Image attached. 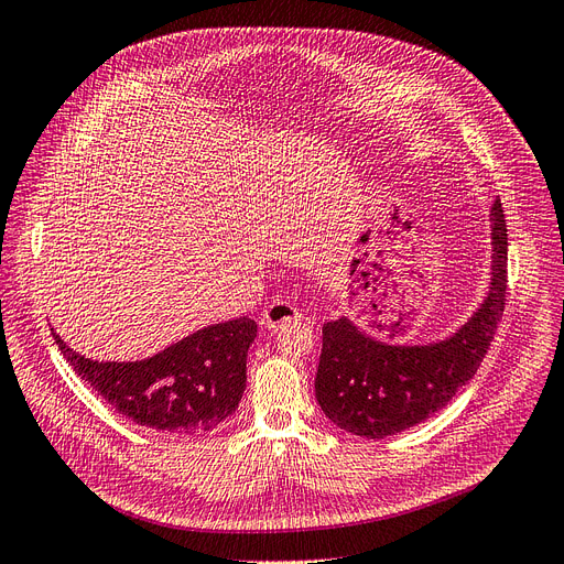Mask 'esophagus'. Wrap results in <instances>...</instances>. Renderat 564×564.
<instances>
[{"instance_id":"obj_1","label":"esophagus","mask_w":564,"mask_h":564,"mask_svg":"<svg viewBox=\"0 0 564 564\" xmlns=\"http://www.w3.org/2000/svg\"><path fill=\"white\" fill-rule=\"evenodd\" d=\"M300 318H302L300 308H295L290 302H271V304L262 311V321H260V323H262L267 329H274V327H279V325H283V323H288V321H300Z\"/></svg>"}]
</instances>
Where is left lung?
I'll return each instance as SVG.
<instances>
[{"mask_svg": "<svg viewBox=\"0 0 564 564\" xmlns=\"http://www.w3.org/2000/svg\"><path fill=\"white\" fill-rule=\"evenodd\" d=\"M490 288L451 337L434 344H388L348 316L323 325L316 400L337 427L383 440L444 409L486 358L507 297V223L502 202L490 212Z\"/></svg>", "mask_w": 564, "mask_h": 564, "instance_id": "1", "label": "left lung"}]
</instances>
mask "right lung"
Instances as JSON below:
<instances>
[{"label":"right lung","instance_id":"right-lung-1","mask_svg":"<svg viewBox=\"0 0 564 564\" xmlns=\"http://www.w3.org/2000/svg\"><path fill=\"white\" fill-rule=\"evenodd\" d=\"M256 337V321L243 316L202 327L151 358L99 362L53 332L74 371L118 413L176 436H199L237 411L246 388V356Z\"/></svg>","mask_w":564,"mask_h":564}]
</instances>
